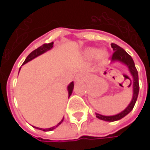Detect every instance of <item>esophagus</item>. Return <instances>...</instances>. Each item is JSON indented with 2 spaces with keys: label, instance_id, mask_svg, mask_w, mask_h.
Wrapping results in <instances>:
<instances>
[{
  "label": "esophagus",
  "instance_id": "34e87169",
  "mask_svg": "<svg viewBox=\"0 0 150 150\" xmlns=\"http://www.w3.org/2000/svg\"><path fill=\"white\" fill-rule=\"evenodd\" d=\"M86 79V75L84 73H79L75 75V81H80V80H84Z\"/></svg>",
  "mask_w": 150,
  "mask_h": 150
}]
</instances>
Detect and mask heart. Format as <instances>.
I'll return each mask as SVG.
<instances>
[{
  "mask_svg": "<svg viewBox=\"0 0 150 150\" xmlns=\"http://www.w3.org/2000/svg\"><path fill=\"white\" fill-rule=\"evenodd\" d=\"M83 55L87 59H93L94 58H97V60L99 62H104L108 57V53L106 50L102 49L99 50L97 48H94V47H89L87 48L83 51Z\"/></svg>",
  "mask_w": 150,
  "mask_h": 150,
  "instance_id": "b5f03b06",
  "label": "heart"
}]
</instances>
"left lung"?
I'll list each match as a JSON object with an SVG mask.
<instances>
[{
  "mask_svg": "<svg viewBox=\"0 0 150 150\" xmlns=\"http://www.w3.org/2000/svg\"><path fill=\"white\" fill-rule=\"evenodd\" d=\"M112 48L113 49L112 57V61L113 62H119L122 63L124 65L127 67V68L129 70L130 75H132V97L131 100V102L126 107L125 110L120 112L118 114L113 115V116H104V115H100L99 113H96V117L98 119L102 120L104 121H109V122H112V121H116V120H119L122 119L123 117H125L126 115H128L132 108L134 107L136 104V101L137 99L139 93V81H138V73L136 68L134 62L132 60V57L129 55L128 53L126 52L125 50L121 48L120 46L116 45L115 43H112L111 44Z\"/></svg>",
  "mask_w": 150,
  "mask_h": 150,
  "instance_id": "1",
  "label": "left lung"
}]
</instances>
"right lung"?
<instances>
[{"instance_id":"1","label":"right lung","mask_w":150,"mask_h":150,"mask_svg":"<svg viewBox=\"0 0 150 150\" xmlns=\"http://www.w3.org/2000/svg\"><path fill=\"white\" fill-rule=\"evenodd\" d=\"M53 46H54V42H50V43H47V44H43L42 46H41L40 47H38V49L34 50V51H32V52L29 54V55L26 57V59H25V60L24 61V62H23V64H25V63H27L28 62H30V61H31L32 59H35L36 57H38V56L41 55V54H44L45 52H46V51H48V50H50V49H52ZM21 69V68H20ZM19 71H20V70H19ZM73 88H74V82H71L70 84L67 86V91H68V98L71 96V95L72 91H73ZM63 119H64V117L62 118V120L60 121V122L59 123V124H57V125L55 126H53V127H51V128H49V129H42V128H38V127H35V126H33L34 128H35V129H40V130H42V131H45V132H48V131H52L53 129H54L55 128H57L58 126L59 125H61V123L63 121Z\"/></svg>"}]
</instances>
